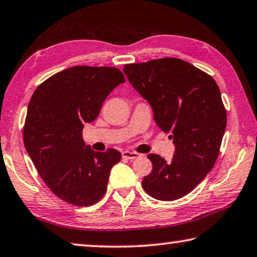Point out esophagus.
Wrapping results in <instances>:
<instances>
[{"label": "esophagus", "instance_id": "esophagus-1", "mask_svg": "<svg viewBox=\"0 0 257 257\" xmlns=\"http://www.w3.org/2000/svg\"><path fill=\"white\" fill-rule=\"evenodd\" d=\"M121 157L126 158V159H134L139 157V154L136 153V151H130V150H125L121 153Z\"/></svg>", "mask_w": 257, "mask_h": 257}]
</instances>
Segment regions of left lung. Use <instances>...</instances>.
<instances>
[{"label": "left lung", "mask_w": 257, "mask_h": 257, "mask_svg": "<svg viewBox=\"0 0 257 257\" xmlns=\"http://www.w3.org/2000/svg\"><path fill=\"white\" fill-rule=\"evenodd\" d=\"M124 73L175 145L170 162L148 155L153 171L142 180V188L158 200L182 198L205 179L220 153L226 127L220 89L211 75L178 58L128 64Z\"/></svg>", "instance_id": "left-lung-1"}]
</instances>
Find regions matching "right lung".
Instances as JSON below:
<instances>
[{"instance_id":"right-lung-1","label":"right lung","mask_w":257,"mask_h":257,"mask_svg":"<svg viewBox=\"0 0 257 257\" xmlns=\"http://www.w3.org/2000/svg\"><path fill=\"white\" fill-rule=\"evenodd\" d=\"M124 82L115 67L75 66L34 91L24 125L25 148L44 183L66 203L91 206L107 191L110 170L121 155L112 148L96 153L85 147L82 131Z\"/></svg>"}]
</instances>
